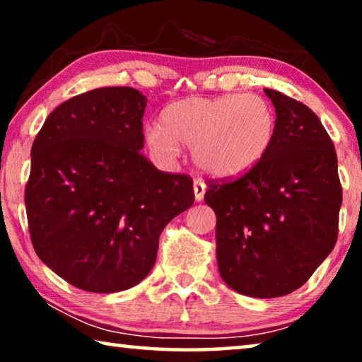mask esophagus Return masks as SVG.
<instances>
[{
	"label": "esophagus",
	"mask_w": 362,
	"mask_h": 362,
	"mask_svg": "<svg viewBox=\"0 0 362 362\" xmlns=\"http://www.w3.org/2000/svg\"><path fill=\"white\" fill-rule=\"evenodd\" d=\"M193 192H194V199L203 201L204 199V193H206V185L201 180H194L193 182Z\"/></svg>",
	"instance_id": "esophagus-1"
}]
</instances>
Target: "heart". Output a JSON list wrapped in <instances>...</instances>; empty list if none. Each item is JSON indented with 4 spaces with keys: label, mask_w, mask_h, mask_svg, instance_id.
Here are the masks:
<instances>
[{
    "label": "heart",
    "mask_w": 362,
    "mask_h": 362,
    "mask_svg": "<svg viewBox=\"0 0 362 362\" xmlns=\"http://www.w3.org/2000/svg\"><path fill=\"white\" fill-rule=\"evenodd\" d=\"M276 116L269 102L255 94L187 97L163 110L161 122L146 127L150 150L174 163L182 145L192 146L193 161L207 175L230 179L254 169L272 148Z\"/></svg>",
    "instance_id": "heart-1"
}]
</instances>
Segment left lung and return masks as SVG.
<instances>
[{
  "label": "left lung",
  "mask_w": 362,
  "mask_h": 362,
  "mask_svg": "<svg viewBox=\"0 0 362 362\" xmlns=\"http://www.w3.org/2000/svg\"><path fill=\"white\" fill-rule=\"evenodd\" d=\"M276 110L272 148L231 182H211L220 276L255 298L287 296L310 279L339 235L341 185L332 140L311 110L263 89Z\"/></svg>",
  "instance_id": "obj_1"
}]
</instances>
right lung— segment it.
<instances>
[{"mask_svg":"<svg viewBox=\"0 0 362 362\" xmlns=\"http://www.w3.org/2000/svg\"><path fill=\"white\" fill-rule=\"evenodd\" d=\"M146 97L99 88L47 116L32 146L25 187L36 255L78 289L110 293L155 265L159 235L194 203L193 180L146 159Z\"/></svg>","mask_w":362,"mask_h":362,"instance_id":"right-lung-1","label":"right lung"}]
</instances>
